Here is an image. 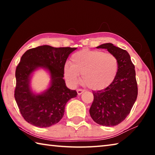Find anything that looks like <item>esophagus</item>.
I'll use <instances>...</instances> for the list:
<instances>
[{
	"mask_svg": "<svg viewBox=\"0 0 155 155\" xmlns=\"http://www.w3.org/2000/svg\"><path fill=\"white\" fill-rule=\"evenodd\" d=\"M77 91L78 95H81V94H82L84 92V91L83 90H80V89H78V90H77Z\"/></svg>",
	"mask_w": 155,
	"mask_h": 155,
	"instance_id": "esophagus-1",
	"label": "esophagus"
}]
</instances>
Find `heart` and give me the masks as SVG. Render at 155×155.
<instances>
[{"mask_svg": "<svg viewBox=\"0 0 155 155\" xmlns=\"http://www.w3.org/2000/svg\"><path fill=\"white\" fill-rule=\"evenodd\" d=\"M118 70V61L111 53L83 49L71 57V64L64 67V75L71 85L79 82V75L84 85L91 90H102L115 80Z\"/></svg>", "mask_w": 155, "mask_h": 155, "instance_id": "b5f03b06", "label": "heart"}]
</instances>
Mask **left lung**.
I'll return each instance as SVG.
<instances>
[{"label": "left lung", "instance_id": "1", "mask_svg": "<svg viewBox=\"0 0 155 155\" xmlns=\"http://www.w3.org/2000/svg\"><path fill=\"white\" fill-rule=\"evenodd\" d=\"M96 48L107 49L116 57L118 70L111 85L104 90L92 91L94 98L90 114L97 124L114 127L127 117L137 99L138 90L135 65L127 51L113 44H103Z\"/></svg>", "mask_w": 155, "mask_h": 155}]
</instances>
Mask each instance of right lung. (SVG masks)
<instances>
[{"label":"right lung","instance_id":"obj_1","mask_svg":"<svg viewBox=\"0 0 155 155\" xmlns=\"http://www.w3.org/2000/svg\"><path fill=\"white\" fill-rule=\"evenodd\" d=\"M77 48H54L40 46L26 51L15 70V99L26 121L35 127L46 128L58 123L64 116L65 106L77 96L76 90L67 87L64 67L70 54ZM43 69L51 78L47 89L37 93L31 79L37 70Z\"/></svg>","mask_w":155,"mask_h":155}]
</instances>
